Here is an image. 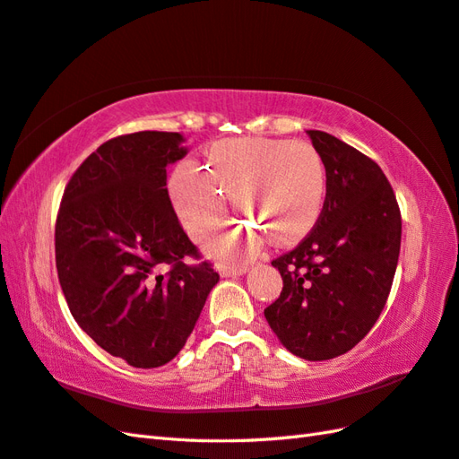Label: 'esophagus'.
<instances>
[{
	"mask_svg": "<svg viewBox=\"0 0 459 459\" xmlns=\"http://www.w3.org/2000/svg\"><path fill=\"white\" fill-rule=\"evenodd\" d=\"M248 265L247 264H238V265H230V264H221L219 265V273L222 278H230V275H242L247 273Z\"/></svg>",
	"mask_w": 459,
	"mask_h": 459,
	"instance_id": "esophagus-1",
	"label": "esophagus"
}]
</instances>
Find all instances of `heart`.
<instances>
[{
	"label": "heart",
	"mask_w": 459,
	"mask_h": 459,
	"mask_svg": "<svg viewBox=\"0 0 459 459\" xmlns=\"http://www.w3.org/2000/svg\"><path fill=\"white\" fill-rule=\"evenodd\" d=\"M326 195V168L305 141L244 136L209 148L207 169L184 160L169 178V197L191 238L205 240L229 212V199L244 221L212 240L221 258L240 260L262 242L264 232L285 244L315 225Z\"/></svg>",
	"instance_id": "b5f03b06"
}]
</instances>
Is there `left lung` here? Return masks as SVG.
<instances>
[{
	"label": "left lung",
	"mask_w": 459,
	"mask_h": 459,
	"mask_svg": "<svg viewBox=\"0 0 459 459\" xmlns=\"http://www.w3.org/2000/svg\"><path fill=\"white\" fill-rule=\"evenodd\" d=\"M326 168L311 232L272 262L283 280L265 321L303 359L346 354L376 325L395 278L401 211L381 168L340 138L307 131Z\"/></svg>",
	"instance_id": "8db88e82"
}]
</instances>
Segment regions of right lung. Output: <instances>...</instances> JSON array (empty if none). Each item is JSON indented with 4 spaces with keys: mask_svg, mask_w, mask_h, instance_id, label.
Returning <instances> with one entry per match:
<instances>
[{
    "mask_svg": "<svg viewBox=\"0 0 459 459\" xmlns=\"http://www.w3.org/2000/svg\"><path fill=\"white\" fill-rule=\"evenodd\" d=\"M181 141L141 131L103 143L72 174L56 217V270L72 316L133 368L174 359L219 281L166 189V166L187 154Z\"/></svg>",
    "mask_w": 459,
    "mask_h": 459,
    "instance_id": "right-lung-1",
    "label": "right lung"
}]
</instances>
